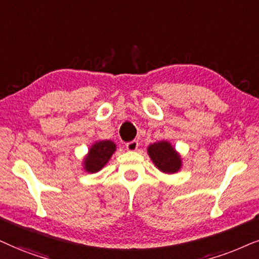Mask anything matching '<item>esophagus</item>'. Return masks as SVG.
Here are the masks:
<instances>
[{
	"instance_id": "esophagus-1",
	"label": "esophagus",
	"mask_w": 259,
	"mask_h": 259,
	"mask_svg": "<svg viewBox=\"0 0 259 259\" xmlns=\"http://www.w3.org/2000/svg\"><path fill=\"white\" fill-rule=\"evenodd\" d=\"M125 148H126V150H129V151H136L137 148H139V142L135 140L132 141V142H127L125 144Z\"/></svg>"
}]
</instances>
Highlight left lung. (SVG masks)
I'll list each match as a JSON object with an SVG mask.
<instances>
[{
  "instance_id": "1",
  "label": "left lung",
  "mask_w": 259,
  "mask_h": 259,
  "mask_svg": "<svg viewBox=\"0 0 259 259\" xmlns=\"http://www.w3.org/2000/svg\"><path fill=\"white\" fill-rule=\"evenodd\" d=\"M147 153L161 173L170 175L181 170L182 157L169 141H158L149 144Z\"/></svg>"
}]
</instances>
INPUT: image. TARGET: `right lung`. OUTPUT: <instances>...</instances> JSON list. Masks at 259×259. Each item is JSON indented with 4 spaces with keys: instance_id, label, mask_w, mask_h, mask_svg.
<instances>
[{
    "instance_id": "right-lung-1",
    "label": "right lung",
    "mask_w": 259,
    "mask_h": 259,
    "mask_svg": "<svg viewBox=\"0 0 259 259\" xmlns=\"http://www.w3.org/2000/svg\"><path fill=\"white\" fill-rule=\"evenodd\" d=\"M117 149L116 143L110 140L95 141L82 158V169L86 173H97L105 167Z\"/></svg>"
}]
</instances>
